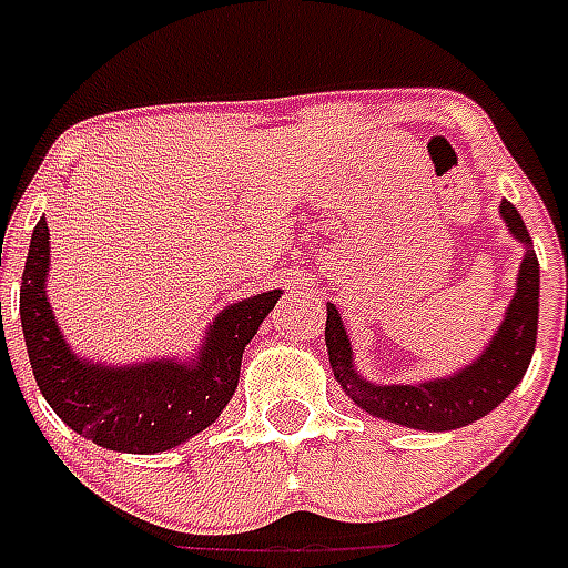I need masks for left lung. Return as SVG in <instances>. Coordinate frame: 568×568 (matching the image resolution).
<instances>
[{"instance_id":"8db88e82","label":"left lung","mask_w":568,"mask_h":568,"mask_svg":"<svg viewBox=\"0 0 568 568\" xmlns=\"http://www.w3.org/2000/svg\"><path fill=\"white\" fill-rule=\"evenodd\" d=\"M501 217L513 239L525 247V258L516 276V294L507 303L504 321L484 351L454 374L418 379V383H386V386L363 377L354 365V347L347 338L345 321L336 306L327 303L324 342H327L329 368L338 386L345 388V395L363 413L413 430L445 433L480 422L519 386L537 347L539 262L528 226L516 212V205L504 200Z\"/></svg>"}]
</instances>
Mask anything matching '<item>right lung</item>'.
Masks as SVG:
<instances>
[{
	"mask_svg": "<svg viewBox=\"0 0 568 568\" xmlns=\"http://www.w3.org/2000/svg\"><path fill=\"white\" fill-rule=\"evenodd\" d=\"M49 226L31 232L20 285V321L34 379L61 422L93 445L123 454H159L217 422L239 386L241 356L267 318L280 288L223 306L194 359L91 363L67 345L47 294Z\"/></svg>",
	"mask_w": 568,
	"mask_h": 568,
	"instance_id": "add662e5",
	"label": "right lung"
}]
</instances>
